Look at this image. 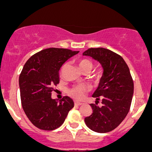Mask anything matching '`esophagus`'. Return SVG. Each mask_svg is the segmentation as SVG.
I'll list each match as a JSON object with an SVG mask.
<instances>
[{"instance_id": "esophagus-1", "label": "esophagus", "mask_w": 152, "mask_h": 152, "mask_svg": "<svg viewBox=\"0 0 152 152\" xmlns=\"http://www.w3.org/2000/svg\"><path fill=\"white\" fill-rule=\"evenodd\" d=\"M74 104L76 105V106H79V105L83 104V103H82V102H75Z\"/></svg>"}]
</instances>
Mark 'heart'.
<instances>
[{"instance_id": "b5f03b06", "label": "heart", "mask_w": 152, "mask_h": 152, "mask_svg": "<svg viewBox=\"0 0 152 152\" xmlns=\"http://www.w3.org/2000/svg\"><path fill=\"white\" fill-rule=\"evenodd\" d=\"M77 65L79 66V69L82 72L84 71H88L89 73L90 71L92 69L94 64L90 60L88 59H81L77 61ZM64 69V67L62 68V70ZM88 91V87L86 85H79L76 86L74 87L69 89V95L72 98H76V99H82L84 96V94Z\"/></svg>"}]
</instances>
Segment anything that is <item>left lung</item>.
<instances>
[{
	"mask_svg": "<svg viewBox=\"0 0 152 152\" xmlns=\"http://www.w3.org/2000/svg\"><path fill=\"white\" fill-rule=\"evenodd\" d=\"M83 55L98 61L103 69L98 88L93 93L95 104H91L92 113L85 118L91 130L104 133L118 126L130 108L134 85L127 64L119 54L104 48H88ZM102 100V106L96 105Z\"/></svg>",
	"mask_w": 152,
	"mask_h": 152,
	"instance_id": "8db88e82",
	"label": "left lung"
}]
</instances>
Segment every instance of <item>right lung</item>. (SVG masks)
<instances>
[{"label":"right lung","instance_id":"add662e5","mask_svg":"<svg viewBox=\"0 0 152 152\" xmlns=\"http://www.w3.org/2000/svg\"><path fill=\"white\" fill-rule=\"evenodd\" d=\"M66 48L44 49L26 61L19 78L22 106L28 120L44 130H54L64 124L74 102L65 96L51 98L52 86L60 82L59 70L69 58L78 54Z\"/></svg>","mask_w":152,"mask_h":152}]
</instances>
